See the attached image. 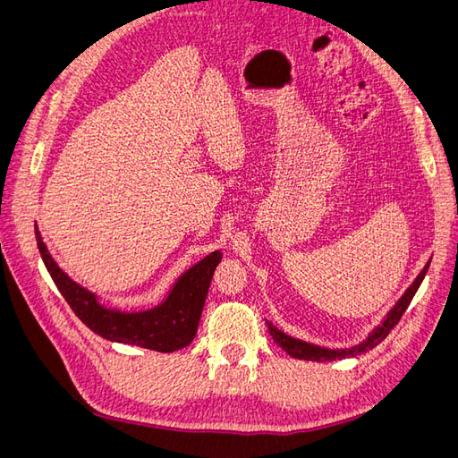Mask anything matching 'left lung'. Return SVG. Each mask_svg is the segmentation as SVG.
Listing matches in <instances>:
<instances>
[{
  "mask_svg": "<svg viewBox=\"0 0 458 458\" xmlns=\"http://www.w3.org/2000/svg\"><path fill=\"white\" fill-rule=\"evenodd\" d=\"M432 261V259H429ZM429 261L424 266V269L419 273L417 279L412 281V284L405 290V294L401 296L395 306L387 311V315L382 318V323L372 328V332H369V336L359 342L357 345H352V348H342V350H330V348H325V345H317V344H311V342H306V340H300V338H294V336H288L286 332H283L281 328H276L271 321H267V328H269V335L273 336V340L281 345V348L294 359H303V361H317V363H325V361H338V359H345V357H355L359 353H367L369 350H372L374 345H378L387 335H390V330L399 323L401 315H403L409 308L411 300L414 298V294H417L419 286L422 284L424 276H426V271L429 267Z\"/></svg>",
  "mask_w": 458,
  "mask_h": 458,
  "instance_id": "obj_1",
  "label": "left lung"
}]
</instances>
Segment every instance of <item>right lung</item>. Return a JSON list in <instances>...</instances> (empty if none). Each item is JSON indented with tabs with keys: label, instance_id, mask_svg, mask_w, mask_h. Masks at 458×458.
Returning <instances> with one entry per match:
<instances>
[{
	"label": "right lung",
	"instance_id": "obj_1",
	"mask_svg": "<svg viewBox=\"0 0 458 458\" xmlns=\"http://www.w3.org/2000/svg\"><path fill=\"white\" fill-rule=\"evenodd\" d=\"M36 241L53 283L57 284L59 293L81 323L105 340L140 345V348L160 353H172L187 348L192 338L197 336L208 288H210L217 263L224 258L219 250L206 256L197 266L189 267L179 276L160 306L147 311L128 313L103 306L97 300V294L74 283L51 258L46 242L41 241L38 225Z\"/></svg>",
	"mask_w": 458,
	"mask_h": 458
}]
</instances>
